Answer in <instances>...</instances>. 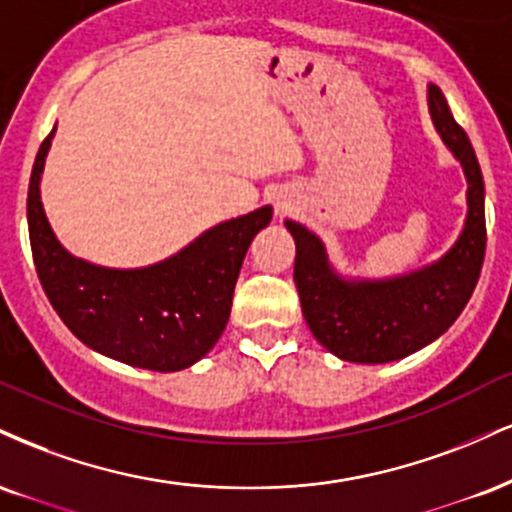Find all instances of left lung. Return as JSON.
<instances>
[{
  "instance_id": "1",
  "label": "left lung",
  "mask_w": 512,
  "mask_h": 512,
  "mask_svg": "<svg viewBox=\"0 0 512 512\" xmlns=\"http://www.w3.org/2000/svg\"><path fill=\"white\" fill-rule=\"evenodd\" d=\"M427 95L436 131L467 178L465 229L441 260L391 279H346L331 267L322 240L298 221L286 219V229L295 240L293 281L305 322L317 341L341 360L384 365L429 346L460 317L482 272L486 250L482 169L443 92L429 85Z\"/></svg>"
}]
</instances>
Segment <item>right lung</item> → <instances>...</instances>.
<instances>
[{
    "label": "right lung",
    "mask_w": 512,
    "mask_h": 512,
    "mask_svg": "<svg viewBox=\"0 0 512 512\" xmlns=\"http://www.w3.org/2000/svg\"><path fill=\"white\" fill-rule=\"evenodd\" d=\"M52 138L54 131L40 145L28 186L30 248L49 303L97 353L152 372L195 365L224 334L240 264L252 238L272 221V207L221 221L150 267H100L73 257L42 209L40 181Z\"/></svg>",
    "instance_id": "obj_1"
}]
</instances>
